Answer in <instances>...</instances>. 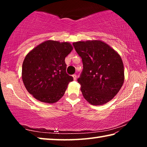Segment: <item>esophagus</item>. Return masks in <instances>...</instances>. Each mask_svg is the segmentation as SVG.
Listing matches in <instances>:
<instances>
[{
    "mask_svg": "<svg viewBox=\"0 0 147 147\" xmlns=\"http://www.w3.org/2000/svg\"><path fill=\"white\" fill-rule=\"evenodd\" d=\"M73 77L74 80H76V78H77L76 74H73Z\"/></svg>",
    "mask_w": 147,
    "mask_h": 147,
    "instance_id": "1",
    "label": "esophagus"
}]
</instances>
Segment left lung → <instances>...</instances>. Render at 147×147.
<instances>
[{
  "mask_svg": "<svg viewBox=\"0 0 147 147\" xmlns=\"http://www.w3.org/2000/svg\"><path fill=\"white\" fill-rule=\"evenodd\" d=\"M73 44L82 59L83 71L78 82L84 98L94 106L108 102L120 91L124 81L121 57L101 40L77 41Z\"/></svg>",
  "mask_w": 147,
  "mask_h": 147,
  "instance_id": "1",
  "label": "left lung"
}]
</instances>
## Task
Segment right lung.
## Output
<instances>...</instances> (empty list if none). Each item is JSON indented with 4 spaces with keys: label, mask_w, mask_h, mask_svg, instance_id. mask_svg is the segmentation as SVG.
<instances>
[{
    "label": "right lung",
    "mask_w": 147,
    "mask_h": 147,
    "mask_svg": "<svg viewBox=\"0 0 147 147\" xmlns=\"http://www.w3.org/2000/svg\"><path fill=\"white\" fill-rule=\"evenodd\" d=\"M68 42L44 41L26 54L22 66V79L28 93L45 103L58 102L73 76L66 73L65 58L73 51Z\"/></svg>",
    "instance_id": "add662e5"
}]
</instances>
